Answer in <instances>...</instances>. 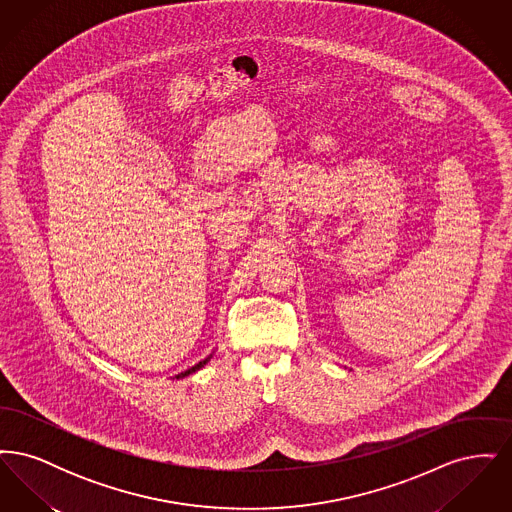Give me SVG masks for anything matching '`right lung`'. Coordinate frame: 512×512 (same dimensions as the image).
Returning a JSON list of instances; mask_svg holds the SVG:
<instances>
[{
  "instance_id": "obj_1",
  "label": "right lung",
  "mask_w": 512,
  "mask_h": 512,
  "mask_svg": "<svg viewBox=\"0 0 512 512\" xmlns=\"http://www.w3.org/2000/svg\"><path fill=\"white\" fill-rule=\"evenodd\" d=\"M213 353H215V351H211V353H209V355H207V357H205V359H201V361H199V363H197V365L190 366V368H186V370H184V372H180V374H176V376H174V378H176V380H180V378H186V376H190V374H194V372H197V370H201V368H203V366L207 365V363H209V361H211V357H213ZM174 378H172V380H174Z\"/></svg>"
}]
</instances>
